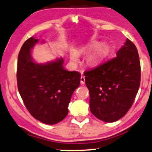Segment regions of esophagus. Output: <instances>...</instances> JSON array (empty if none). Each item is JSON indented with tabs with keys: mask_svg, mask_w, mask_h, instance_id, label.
<instances>
[{
	"mask_svg": "<svg viewBox=\"0 0 152 152\" xmlns=\"http://www.w3.org/2000/svg\"><path fill=\"white\" fill-rule=\"evenodd\" d=\"M80 83H81L82 85H84V84L85 83V79L84 76H82L81 77H80Z\"/></svg>",
	"mask_w": 152,
	"mask_h": 152,
	"instance_id": "obj_1",
	"label": "esophagus"
}]
</instances>
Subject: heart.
I'll return each mask as SVG.
<instances>
[{
  "label": "heart",
  "mask_w": 152,
  "mask_h": 152,
  "mask_svg": "<svg viewBox=\"0 0 152 152\" xmlns=\"http://www.w3.org/2000/svg\"><path fill=\"white\" fill-rule=\"evenodd\" d=\"M105 50V46L104 45H102L98 48V50H97V53H96V55L95 56H99V55H100L102 54L103 53H104ZM72 59L74 60H76L77 59V55H74L72 56Z\"/></svg>",
  "instance_id": "obj_1"
}]
</instances>
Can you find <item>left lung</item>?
Segmentation results:
<instances>
[{
  "label": "left lung",
  "mask_w": 152,
  "mask_h": 152,
  "mask_svg": "<svg viewBox=\"0 0 152 152\" xmlns=\"http://www.w3.org/2000/svg\"><path fill=\"white\" fill-rule=\"evenodd\" d=\"M116 55L84 73L90 111L105 122H116L126 115L140 85V61L135 45L126 39Z\"/></svg>",
  "instance_id": "left-lung-1"
}]
</instances>
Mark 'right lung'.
I'll list each match as a JSON object with an SVG mask.
<instances>
[{
  "instance_id": "1",
  "label": "right lung",
  "mask_w": 152,
  "mask_h": 152,
  "mask_svg": "<svg viewBox=\"0 0 152 152\" xmlns=\"http://www.w3.org/2000/svg\"><path fill=\"white\" fill-rule=\"evenodd\" d=\"M38 42L39 39L31 37L21 48L18 58V88L30 115L52 125L68 114V104L79 87L81 75L66 70L62 58L45 64L35 62L31 50Z\"/></svg>"
}]
</instances>
